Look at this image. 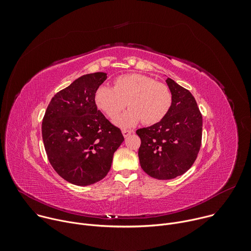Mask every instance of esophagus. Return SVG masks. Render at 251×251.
Wrapping results in <instances>:
<instances>
[{
    "mask_svg": "<svg viewBox=\"0 0 251 251\" xmlns=\"http://www.w3.org/2000/svg\"><path fill=\"white\" fill-rule=\"evenodd\" d=\"M132 132H133L132 130H126V129H124V130L122 131V134H123V136H124L125 138H127Z\"/></svg>",
    "mask_w": 251,
    "mask_h": 251,
    "instance_id": "1",
    "label": "esophagus"
}]
</instances>
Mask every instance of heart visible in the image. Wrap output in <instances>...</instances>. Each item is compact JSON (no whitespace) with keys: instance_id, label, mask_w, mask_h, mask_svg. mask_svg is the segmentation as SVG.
Segmentation results:
<instances>
[{"instance_id":"heart-1","label":"heart","mask_w":251,"mask_h":251,"mask_svg":"<svg viewBox=\"0 0 251 251\" xmlns=\"http://www.w3.org/2000/svg\"><path fill=\"white\" fill-rule=\"evenodd\" d=\"M126 102L130 109L114 120L117 126L129 128L141 120L146 125H154L168 114L172 92L165 83L150 76L130 74L116 77L113 88L99 86L94 93L96 108L108 118L116 117Z\"/></svg>"}]
</instances>
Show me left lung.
I'll list each match as a JSON object with an SVG mask.
<instances>
[{"label": "left lung", "instance_id": "left-lung-1", "mask_svg": "<svg viewBox=\"0 0 251 251\" xmlns=\"http://www.w3.org/2000/svg\"><path fill=\"white\" fill-rule=\"evenodd\" d=\"M172 105L157 124L136 131L141 139L138 151L141 168L158 180L185 174L195 163L201 144L202 117L192 93L171 78Z\"/></svg>", "mask_w": 251, "mask_h": 251}]
</instances>
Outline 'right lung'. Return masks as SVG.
<instances>
[{
	"mask_svg": "<svg viewBox=\"0 0 251 251\" xmlns=\"http://www.w3.org/2000/svg\"><path fill=\"white\" fill-rule=\"evenodd\" d=\"M106 78L104 73L80 76L52 97L43 119V140L50 165L76 186H89L105 177L124 141L121 130L94 104L95 90Z\"/></svg>",
	"mask_w": 251,
	"mask_h": 251,
	"instance_id": "obj_1",
	"label": "right lung"
}]
</instances>
